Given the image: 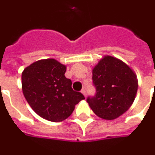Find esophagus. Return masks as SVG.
Returning <instances> with one entry per match:
<instances>
[{
    "instance_id": "obj_1",
    "label": "esophagus",
    "mask_w": 155,
    "mask_h": 155,
    "mask_svg": "<svg viewBox=\"0 0 155 155\" xmlns=\"http://www.w3.org/2000/svg\"><path fill=\"white\" fill-rule=\"evenodd\" d=\"M81 93L85 96V97H86V91H85V89H82L81 90Z\"/></svg>"
}]
</instances>
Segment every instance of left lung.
<instances>
[{
    "mask_svg": "<svg viewBox=\"0 0 155 155\" xmlns=\"http://www.w3.org/2000/svg\"><path fill=\"white\" fill-rule=\"evenodd\" d=\"M96 94L87 97L94 113L106 120H113L128 110L138 91L134 72L125 63L106 56L92 70Z\"/></svg>",
    "mask_w": 155,
    "mask_h": 155,
    "instance_id": "1",
    "label": "left lung"
}]
</instances>
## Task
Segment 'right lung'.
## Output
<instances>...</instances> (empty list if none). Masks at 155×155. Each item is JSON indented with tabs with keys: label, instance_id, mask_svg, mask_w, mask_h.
<instances>
[{
	"label": "right lung",
	"instance_id": "add662e5",
	"mask_svg": "<svg viewBox=\"0 0 155 155\" xmlns=\"http://www.w3.org/2000/svg\"><path fill=\"white\" fill-rule=\"evenodd\" d=\"M65 71V65L48 59L34 62L21 74L22 92L28 103L38 115L50 122L65 120L74 106L85 99L82 93L72 89Z\"/></svg>",
	"mask_w": 155,
	"mask_h": 155
}]
</instances>
